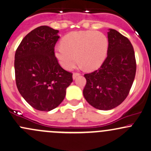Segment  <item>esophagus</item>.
I'll return each mask as SVG.
<instances>
[{
  "label": "esophagus",
  "instance_id": "1",
  "mask_svg": "<svg viewBox=\"0 0 151 151\" xmlns=\"http://www.w3.org/2000/svg\"><path fill=\"white\" fill-rule=\"evenodd\" d=\"M79 73H78V72H74V73L73 74V76H72V77H73V79H76L77 78V77H78V76H79Z\"/></svg>",
  "mask_w": 151,
  "mask_h": 151
}]
</instances>
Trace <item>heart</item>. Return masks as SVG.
Masks as SVG:
<instances>
[{"instance_id": "heart-1", "label": "heart", "mask_w": 151, "mask_h": 151, "mask_svg": "<svg viewBox=\"0 0 151 151\" xmlns=\"http://www.w3.org/2000/svg\"><path fill=\"white\" fill-rule=\"evenodd\" d=\"M61 44L55 48V55L60 65L67 70L75 67L77 60L86 70H96L103 64L108 53L106 36L96 31L70 32L62 38Z\"/></svg>"}]
</instances>
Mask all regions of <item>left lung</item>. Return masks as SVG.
I'll list each match as a JSON object with an SVG mask.
<instances>
[{"label":"left lung","instance_id":"8db88e82","mask_svg":"<svg viewBox=\"0 0 151 151\" xmlns=\"http://www.w3.org/2000/svg\"><path fill=\"white\" fill-rule=\"evenodd\" d=\"M107 57L100 68L84 74L83 94L86 101L99 110H110L120 105L129 95L136 72L132 44L114 29L108 32Z\"/></svg>","mask_w":151,"mask_h":151}]
</instances>
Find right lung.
<instances>
[{"label": "right lung", "mask_w": 151, "mask_h": 151, "mask_svg": "<svg viewBox=\"0 0 151 151\" xmlns=\"http://www.w3.org/2000/svg\"><path fill=\"white\" fill-rule=\"evenodd\" d=\"M59 30L40 26L29 32L15 54L17 88L31 106L50 111L63 101L72 73L62 68L55 55Z\"/></svg>", "instance_id": "add662e5"}]
</instances>
